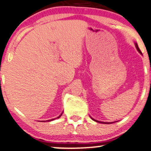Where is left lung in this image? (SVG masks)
Here are the masks:
<instances>
[{
  "mask_svg": "<svg viewBox=\"0 0 151 151\" xmlns=\"http://www.w3.org/2000/svg\"><path fill=\"white\" fill-rule=\"evenodd\" d=\"M135 47H136V49H137V50L138 51V52L140 53V54H142V52L141 51H140V49H139L138 48V46H137V43H135ZM91 117V119H92V120H94V121H95V122H100V123H103V124H111V123H113V122H101V121H99V120H96L95 119H93L92 118V117ZM117 122V121H116Z\"/></svg>",
  "mask_w": 151,
  "mask_h": 151,
  "instance_id": "1",
  "label": "left lung"
}]
</instances>
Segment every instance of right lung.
Wrapping results in <instances>:
<instances>
[{
    "label": "right lung",
    "mask_w": 151,
    "mask_h": 151,
    "mask_svg": "<svg viewBox=\"0 0 151 151\" xmlns=\"http://www.w3.org/2000/svg\"><path fill=\"white\" fill-rule=\"evenodd\" d=\"M62 113H63V112H62ZM62 114H61V115H59V116H58V117H56V118H59V117H61V116H62ZM56 118H54V119H51V120H47V121H48V122H49V121H52V120H55V119H56ZM44 122H45V121H44Z\"/></svg>",
    "instance_id": "1"
}]
</instances>
